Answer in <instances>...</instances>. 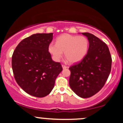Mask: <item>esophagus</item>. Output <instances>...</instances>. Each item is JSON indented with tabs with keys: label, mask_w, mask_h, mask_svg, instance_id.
Masks as SVG:
<instances>
[{
	"label": "esophagus",
	"mask_w": 123,
	"mask_h": 123,
	"mask_svg": "<svg viewBox=\"0 0 123 123\" xmlns=\"http://www.w3.org/2000/svg\"><path fill=\"white\" fill-rule=\"evenodd\" d=\"M62 67L63 69H65L68 68V66H66V65H62Z\"/></svg>",
	"instance_id": "34e87169"
}]
</instances>
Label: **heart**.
<instances>
[{"label":"heart","mask_w":123,"mask_h":123,"mask_svg":"<svg viewBox=\"0 0 123 123\" xmlns=\"http://www.w3.org/2000/svg\"><path fill=\"white\" fill-rule=\"evenodd\" d=\"M89 42L87 37L69 34H63L59 36L56 43H51L49 51L55 61H60L63 52L70 63L78 62L82 60L88 50Z\"/></svg>","instance_id":"b5f03b06"}]
</instances>
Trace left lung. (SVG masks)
<instances>
[{
	"label": "left lung",
	"instance_id": "obj_1",
	"mask_svg": "<svg viewBox=\"0 0 123 123\" xmlns=\"http://www.w3.org/2000/svg\"><path fill=\"white\" fill-rule=\"evenodd\" d=\"M88 39L89 47L81 61L69 68V86L81 98L91 97L105 85L111 67V57L107 45L91 33H82Z\"/></svg>",
	"mask_w": 123,
	"mask_h": 123
}]
</instances>
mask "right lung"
<instances>
[{"label":"right lung","instance_id":"obj_1","mask_svg":"<svg viewBox=\"0 0 123 123\" xmlns=\"http://www.w3.org/2000/svg\"><path fill=\"white\" fill-rule=\"evenodd\" d=\"M53 33H36L22 40L15 48L12 65L15 81L29 95L47 96L62 70L60 62L53 61L49 51Z\"/></svg>","mask_w":123,"mask_h":123}]
</instances>
